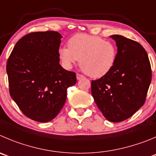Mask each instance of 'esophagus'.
<instances>
[{"label": "esophagus", "instance_id": "esophagus-1", "mask_svg": "<svg viewBox=\"0 0 156 156\" xmlns=\"http://www.w3.org/2000/svg\"><path fill=\"white\" fill-rule=\"evenodd\" d=\"M77 79L78 80H80V79H81V78H84V76H83L82 75H81V74H79V73H77Z\"/></svg>", "mask_w": 156, "mask_h": 156}]
</instances>
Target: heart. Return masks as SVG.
<instances>
[{"label":"heart","instance_id":"obj_1","mask_svg":"<svg viewBox=\"0 0 156 156\" xmlns=\"http://www.w3.org/2000/svg\"><path fill=\"white\" fill-rule=\"evenodd\" d=\"M68 46L58 51V56L64 66L71 68L80 59L81 68L91 78L103 77L115 64L116 45L98 36L75 34L68 40Z\"/></svg>","mask_w":156,"mask_h":156}]
</instances>
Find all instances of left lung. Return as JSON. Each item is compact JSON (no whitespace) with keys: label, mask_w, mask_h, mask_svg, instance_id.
Segmentation results:
<instances>
[{"label":"left lung","mask_w":156,"mask_h":156,"mask_svg":"<svg viewBox=\"0 0 156 156\" xmlns=\"http://www.w3.org/2000/svg\"><path fill=\"white\" fill-rule=\"evenodd\" d=\"M111 37L118 48L115 64L108 73L91 81V94L108 120L120 122L145 103L152 69L148 54L140 44L118 34Z\"/></svg>","instance_id":"left-lung-1"}]
</instances>
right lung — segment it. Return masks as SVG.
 Returning <instances> with one entry per match:
<instances>
[{"mask_svg":"<svg viewBox=\"0 0 156 156\" xmlns=\"http://www.w3.org/2000/svg\"><path fill=\"white\" fill-rule=\"evenodd\" d=\"M61 35L53 30L31 32L16 43L7 62L9 91L23 114L47 122L60 112L76 74L59 64Z\"/></svg>","mask_w":156,"mask_h":156,"instance_id":"right-lung-1","label":"right lung"}]
</instances>
